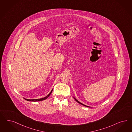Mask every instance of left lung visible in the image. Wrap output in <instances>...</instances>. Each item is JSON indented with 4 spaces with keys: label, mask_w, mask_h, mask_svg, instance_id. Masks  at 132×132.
<instances>
[{
    "label": "left lung",
    "mask_w": 132,
    "mask_h": 132,
    "mask_svg": "<svg viewBox=\"0 0 132 132\" xmlns=\"http://www.w3.org/2000/svg\"><path fill=\"white\" fill-rule=\"evenodd\" d=\"M73 98H74V99L75 100L77 101V102L78 103H79V104H80L82 105H83V106H86V107H90V106H87V105H85L83 104V103H81V102H80L79 101H78V100L75 98V97H73Z\"/></svg>",
    "instance_id": "left-lung-1"
}]
</instances>
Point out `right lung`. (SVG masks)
I'll return each mask as SVG.
<instances>
[{
    "instance_id": "1",
    "label": "right lung",
    "mask_w": 132,
    "mask_h": 132,
    "mask_svg": "<svg viewBox=\"0 0 132 132\" xmlns=\"http://www.w3.org/2000/svg\"><path fill=\"white\" fill-rule=\"evenodd\" d=\"M53 90V89H52V90H51V91L50 92V93L47 95V96H46L45 97H43V98H39V99H34V100H29V99H26V98H24L25 100H27V101H42V100H45L46 99H47L49 96L51 94L52 91Z\"/></svg>"
}]
</instances>
